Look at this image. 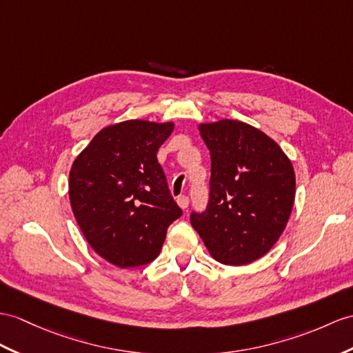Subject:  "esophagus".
<instances>
[{"mask_svg":"<svg viewBox=\"0 0 353 353\" xmlns=\"http://www.w3.org/2000/svg\"><path fill=\"white\" fill-rule=\"evenodd\" d=\"M176 202H178L179 206H181L183 210H187L188 208V203H190V199H188L187 196H179L178 199H176Z\"/></svg>","mask_w":353,"mask_h":353,"instance_id":"obj_1","label":"esophagus"}]
</instances>
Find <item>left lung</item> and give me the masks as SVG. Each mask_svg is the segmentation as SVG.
Listing matches in <instances>:
<instances>
[{"label":"left lung","instance_id":"obj_1","mask_svg":"<svg viewBox=\"0 0 353 353\" xmlns=\"http://www.w3.org/2000/svg\"><path fill=\"white\" fill-rule=\"evenodd\" d=\"M211 156L208 203L190 221L214 259L247 265L271 250L289 220L295 172L271 137L234 119L201 124Z\"/></svg>","mask_w":353,"mask_h":353}]
</instances>
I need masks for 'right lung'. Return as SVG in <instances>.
<instances>
[{
  "mask_svg": "<svg viewBox=\"0 0 353 353\" xmlns=\"http://www.w3.org/2000/svg\"><path fill=\"white\" fill-rule=\"evenodd\" d=\"M174 124L130 119L103 128L74 160L68 194L94 252L119 268L159 256L170 223L183 216L157 152Z\"/></svg>",
  "mask_w": 353,
  "mask_h": 353,
  "instance_id": "obj_1",
  "label": "right lung"
}]
</instances>
